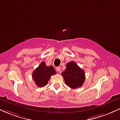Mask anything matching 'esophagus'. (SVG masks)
<instances>
[{
    "mask_svg": "<svg viewBox=\"0 0 120 120\" xmlns=\"http://www.w3.org/2000/svg\"><path fill=\"white\" fill-rule=\"evenodd\" d=\"M56 70H57V71H58L59 73H60V72H61V67H60V66H57V67L56 68Z\"/></svg>",
    "mask_w": 120,
    "mask_h": 120,
    "instance_id": "34e87169",
    "label": "esophagus"
}]
</instances>
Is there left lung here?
Masks as SVG:
<instances>
[{"mask_svg": "<svg viewBox=\"0 0 120 120\" xmlns=\"http://www.w3.org/2000/svg\"><path fill=\"white\" fill-rule=\"evenodd\" d=\"M61 75L66 84L72 89L82 86L86 79L84 71L74 61L69 62L66 64L65 70Z\"/></svg>", "mask_w": 120, "mask_h": 120, "instance_id": "obj_1", "label": "left lung"}]
</instances>
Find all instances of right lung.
<instances>
[{"instance_id": "1", "label": "right lung", "mask_w": 120, "mask_h": 120, "mask_svg": "<svg viewBox=\"0 0 120 120\" xmlns=\"http://www.w3.org/2000/svg\"><path fill=\"white\" fill-rule=\"evenodd\" d=\"M56 74L55 70L52 66H48L45 62H42L33 71L32 78L36 86L42 88L47 84L51 75Z\"/></svg>"}]
</instances>
